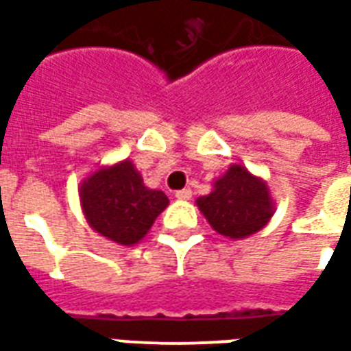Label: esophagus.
I'll return each mask as SVG.
<instances>
[{
	"instance_id": "obj_1",
	"label": "esophagus",
	"mask_w": 351,
	"mask_h": 351,
	"mask_svg": "<svg viewBox=\"0 0 351 351\" xmlns=\"http://www.w3.org/2000/svg\"><path fill=\"white\" fill-rule=\"evenodd\" d=\"M176 199H190L191 197V190L190 188H184V190H178L175 193Z\"/></svg>"
}]
</instances>
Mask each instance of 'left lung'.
<instances>
[{"label":"left lung","instance_id":"obj_1","mask_svg":"<svg viewBox=\"0 0 351 351\" xmlns=\"http://www.w3.org/2000/svg\"><path fill=\"white\" fill-rule=\"evenodd\" d=\"M197 206L220 235L244 239L267 226L272 216V201L263 180L243 165H231L216 180L213 193L197 199Z\"/></svg>","mask_w":351,"mask_h":351}]
</instances>
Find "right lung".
I'll return each mask as SVG.
<instances>
[{"label":"right lung","instance_id":"1","mask_svg":"<svg viewBox=\"0 0 351 351\" xmlns=\"http://www.w3.org/2000/svg\"><path fill=\"white\" fill-rule=\"evenodd\" d=\"M88 223L99 235L123 246L138 243L167 206V195L148 190L131 161L99 169L80 186Z\"/></svg>","mask_w":351,"mask_h":351}]
</instances>
